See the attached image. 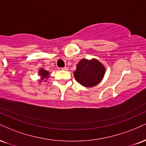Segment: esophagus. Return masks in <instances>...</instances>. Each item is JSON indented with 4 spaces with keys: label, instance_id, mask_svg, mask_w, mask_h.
I'll list each match as a JSON object with an SVG mask.
<instances>
[{
    "label": "esophagus",
    "instance_id": "34e87169",
    "mask_svg": "<svg viewBox=\"0 0 146 146\" xmlns=\"http://www.w3.org/2000/svg\"><path fill=\"white\" fill-rule=\"evenodd\" d=\"M58 70H60V71H61V70H64V71H67L68 67H66V66H64V67H63V68H58Z\"/></svg>",
    "mask_w": 146,
    "mask_h": 146
}]
</instances>
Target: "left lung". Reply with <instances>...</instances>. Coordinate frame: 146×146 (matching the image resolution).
Here are the masks:
<instances>
[{"label":"left lung","mask_w":146,"mask_h":146,"mask_svg":"<svg viewBox=\"0 0 146 146\" xmlns=\"http://www.w3.org/2000/svg\"><path fill=\"white\" fill-rule=\"evenodd\" d=\"M105 67L97 60L82 59L77 65L74 77L77 82L85 87H92L101 82L105 75Z\"/></svg>","instance_id":"left-lung-1"}]
</instances>
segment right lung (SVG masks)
Here are the masks:
<instances>
[{"label":"right lung","mask_w":146,"mask_h":146,"mask_svg":"<svg viewBox=\"0 0 146 146\" xmlns=\"http://www.w3.org/2000/svg\"><path fill=\"white\" fill-rule=\"evenodd\" d=\"M38 73H39V75L41 76V80H39V82H41L43 80H44V82H46V80H47V78L49 77V72L41 68V69L39 70Z\"/></svg>","instance_id":"1"}]
</instances>
